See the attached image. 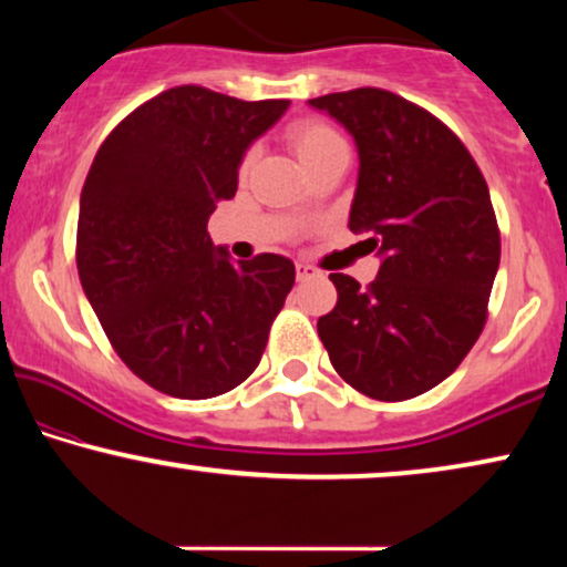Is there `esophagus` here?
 <instances>
[{
	"label": "esophagus",
	"instance_id": "1",
	"mask_svg": "<svg viewBox=\"0 0 567 567\" xmlns=\"http://www.w3.org/2000/svg\"><path fill=\"white\" fill-rule=\"evenodd\" d=\"M320 276V270L315 266H309V262H297V278L299 281H309V278H317Z\"/></svg>",
	"mask_w": 567,
	"mask_h": 567
}]
</instances>
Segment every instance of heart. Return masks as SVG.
<instances>
[{
    "label": "heart",
    "mask_w": 567,
    "mask_h": 567,
    "mask_svg": "<svg viewBox=\"0 0 567 567\" xmlns=\"http://www.w3.org/2000/svg\"><path fill=\"white\" fill-rule=\"evenodd\" d=\"M286 138H289L291 150L299 154V159L305 162L309 169L332 157V154L348 152L343 136H340L332 126H328V123L317 118H305V121L291 123L289 131H286ZM252 159H255V150H247L243 157V169L250 167Z\"/></svg>",
    "instance_id": "1"
}]
</instances>
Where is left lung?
Wrapping results in <instances>:
<instances>
[{"instance_id":"left-lung-1","label":"left lung","mask_w":567,"mask_h":567,"mask_svg":"<svg viewBox=\"0 0 567 567\" xmlns=\"http://www.w3.org/2000/svg\"><path fill=\"white\" fill-rule=\"evenodd\" d=\"M351 131L359 188L348 227L382 255L367 289L330 274L338 305L317 320L330 363L371 400L429 392L477 343L501 262L491 193L462 138L390 90L309 100Z\"/></svg>"}]
</instances>
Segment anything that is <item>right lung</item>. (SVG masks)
<instances>
[{
    "label": "right lung",
    "instance_id": "right-lung-1",
    "mask_svg": "<svg viewBox=\"0 0 567 567\" xmlns=\"http://www.w3.org/2000/svg\"><path fill=\"white\" fill-rule=\"evenodd\" d=\"M289 100H237L181 84L131 111L92 159L76 221V270L113 351L181 400H208L258 369L293 262H229L208 216L235 198L252 138Z\"/></svg>",
    "mask_w": 567,
    "mask_h": 567
}]
</instances>
